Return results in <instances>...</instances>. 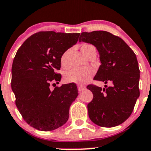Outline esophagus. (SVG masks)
Wrapping results in <instances>:
<instances>
[{"instance_id": "esophagus-1", "label": "esophagus", "mask_w": 151, "mask_h": 151, "mask_svg": "<svg viewBox=\"0 0 151 151\" xmlns=\"http://www.w3.org/2000/svg\"><path fill=\"white\" fill-rule=\"evenodd\" d=\"M77 88H78V91L79 92H82V91H83L84 90H85V88H86V87L85 86H83V85H78L77 86Z\"/></svg>"}]
</instances>
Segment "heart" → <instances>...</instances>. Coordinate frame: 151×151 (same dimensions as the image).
<instances>
[{
	"mask_svg": "<svg viewBox=\"0 0 151 151\" xmlns=\"http://www.w3.org/2000/svg\"><path fill=\"white\" fill-rule=\"evenodd\" d=\"M95 47L90 44H85L81 47V51L85 56L88 55ZM68 51H66L61 56L60 63L64 68L68 66L67 63V55ZM94 74V70L92 68H74L67 71L64 76V80L68 83H75V84L83 85L90 81L91 78Z\"/></svg>",
	"mask_w": 151,
	"mask_h": 151,
	"instance_id": "heart-1",
	"label": "heart"
}]
</instances>
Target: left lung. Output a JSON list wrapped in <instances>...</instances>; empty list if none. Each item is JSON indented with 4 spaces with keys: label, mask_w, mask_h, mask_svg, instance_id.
<instances>
[{
    "label": "left lung",
    "mask_w": 151,
    "mask_h": 151,
    "mask_svg": "<svg viewBox=\"0 0 151 151\" xmlns=\"http://www.w3.org/2000/svg\"><path fill=\"white\" fill-rule=\"evenodd\" d=\"M79 42L96 47L101 64L94 80L112 83L104 88L89 85L93 94L88 104V115L95 124L114 127L124 122L133 112L139 96V69L133 50L118 36L104 30L83 32Z\"/></svg>",
    "instance_id": "8db88e82"
}]
</instances>
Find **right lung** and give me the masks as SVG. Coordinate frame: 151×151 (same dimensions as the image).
Segmentation results:
<instances>
[{
    "mask_svg": "<svg viewBox=\"0 0 151 151\" xmlns=\"http://www.w3.org/2000/svg\"><path fill=\"white\" fill-rule=\"evenodd\" d=\"M80 33L40 31L30 36L17 50L12 67V89L17 107L25 122L41 131H52L68 119L71 103L78 96L75 84L59 83L60 58L76 45ZM55 84V83H54Z\"/></svg>",
    "mask_w": 151,
    "mask_h": 151,
    "instance_id": "obj_1",
    "label": "right lung"
}]
</instances>
